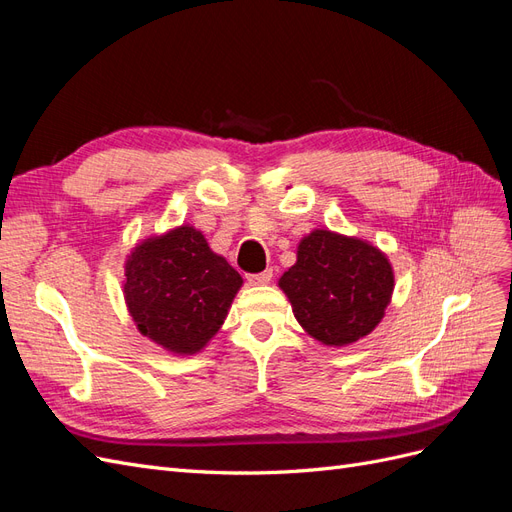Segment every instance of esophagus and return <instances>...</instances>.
<instances>
[{
  "label": "esophagus",
  "mask_w": 512,
  "mask_h": 512,
  "mask_svg": "<svg viewBox=\"0 0 512 512\" xmlns=\"http://www.w3.org/2000/svg\"><path fill=\"white\" fill-rule=\"evenodd\" d=\"M273 280V269H267V271H262V273H250L247 275V282H250L252 286H265V284H269Z\"/></svg>",
  "instance_id": "1"
}]
</instances>
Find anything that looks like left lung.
Wrapping results in <instances>:
<instances>
[{"mask_svg": "<svg viewBox=\"0 0 512 512\" xmlns=\"http://www.w3.org/2000/svg\"><path fill=\"white\" fill-rule=\"evenodd\" d=\"M395 277L378 247L314 230L299 243L297 262L280 277L294 318L318 342L346 346L376 329Z\"/></svg>", "mask_w": 512, "mask_h": 512, "instance_id": "1", "label": "left lung"}]
</instances>
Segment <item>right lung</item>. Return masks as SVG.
I'll return each mask as SVG.
<instances>
[{
    "instance_id": "right-lung-1",
    "label": "right lung",
    "mask_w": 512,
    "mask_h": 512,
    "mask_svg": "<svg viewBox=\"0 0 512 512\" xmlns=\"http://www.w3.org/2000/svg\"><path fill=\"white\" fill-rule=\"evenodd\" d=\"M241 284L203 232L179 226L134 247L123 294L145 337L175 354H194L220 331Z\"/></svg>"
}]
</instances>
